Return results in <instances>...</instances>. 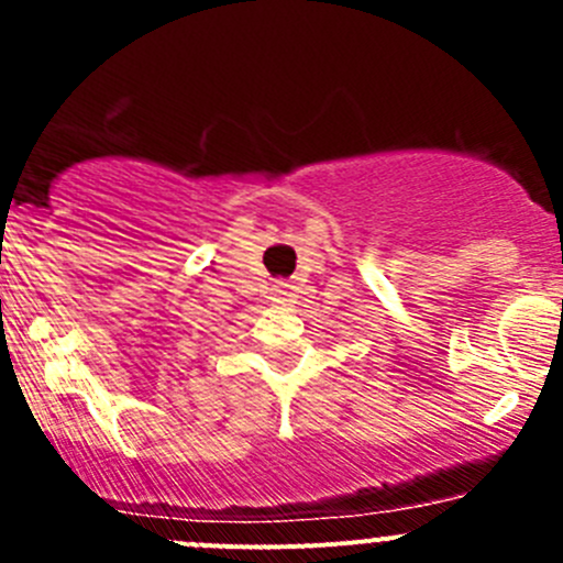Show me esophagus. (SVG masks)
Masks as SVG:
<instances>
[{
	"mask_svg": "<svg viewBox=\"0 0 563 563\" xmlns=\"http://www.w3.org/2000/svg\"><path fill=\"white\" fill-rule=\"evenodd\" d=\"M288 297H291V291H288L286 283L275 286V299H277V302H288Z\"/></svg>",
	"mask_w": 563,
	"mask_h": 563,
	"instance_id": "34e87169",
	"label": "esophagus"
}]
</instances>
